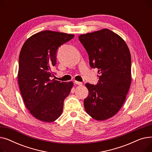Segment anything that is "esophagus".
I'll return each mask as SVG.
<instances>
[{
  "label": "esophagus",
  "mask_w": 152,
  "mask_h": 152,
  "mask_svg": "<svg viewBox=\"0 0 152 152\" xmlns=\"http://www.w3.org/2000/svg\"><path fill=\"white\" fill-rule=\"evenodd\" d=\"M75 83L78 86H82L83 85V83L81 82H79V81H75Z\"/></svg>",
  "instance_id": "esophagus-1"
}]
</instances>
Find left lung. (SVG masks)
Here are the masks:
<instances>
[{
  "label": "left lung",
  "mask_w": 152,
  "mask_h": 152,
  "mask_svg": "<svg viewBox=\"0 0 152 152\" xmlns=\"http://www.w3.org/2000/svg\"><path fill=\"white\" fill-rule=\"evenodd\" d=\"M88 53L91 68L99 69V83L86 86L89 95L84 100L86 113L97 121L115 116L125 102L131 84V57L121 37L108 29L79 36Z\"/></svg>",
  "instance_id": "8db88e82"
}]
</instances>
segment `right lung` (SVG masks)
Instances as JSON below:
<instances>
[{
  "label": "right lung",
  "instance_id": "obj_1",
  "mask_svg": "<svg viewBox=\"0 0 152 152\" xmlns=\"http://www.w3.org/2000/svg\"><path fill=\"white\" fill-rule=\"evenodd\" d=\"M74 34L43 31L29 37L19 56L18 81L25 105L39 120L51 123L60 116L63 102L69 94L73 82L50 79L56 64L58 48Z\"/></svg>",
  "mask_w": 152,
  "mask_h": 152
}]
</instances>
